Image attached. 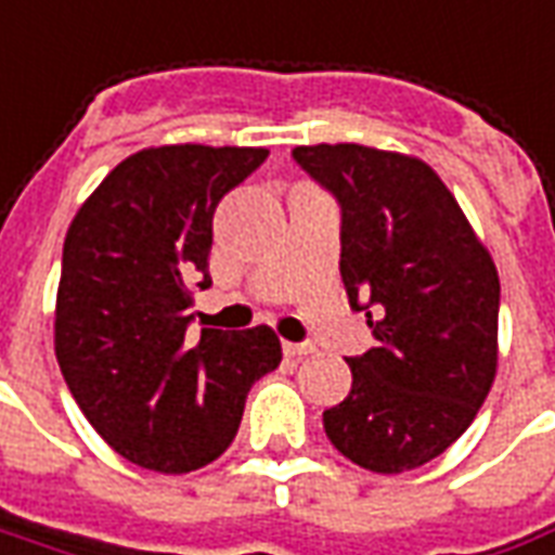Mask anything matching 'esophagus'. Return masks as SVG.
I'll return each mask as SVG.
<instances>
[{
	"mask_svg": "<svg viewBox=\"0 0 555 555\" xmlns=\"http://www.w3.org/2000/svg\"><path fill=\"white\" fill-rule=\"evenodd\" d=\"M283 351H286L289 358H305V354H313L317 346H313V343H283Z\"/></svg>",
	"mask_w": 555,
	"mask_h": 555,
	"instance_id": "obj_1",
	"label": "esophagus"
}]
</instances>
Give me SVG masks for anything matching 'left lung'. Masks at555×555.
I'll list each match as a JSON object with an SVG mask.
<instances>
[{
  "mask_svg": "<svg viewBox=\"0 0 555 555\" xmlns=\"http://www.w3.org/2000/svg\"><path fill=\"white\" fill-rule=\"evenodd\" d=\"M293 159L337 197L339 274L375 349L346 358L351 393L327 408L331 443L372 473L423 467L479 414L496 375L500 278L423 159L313 144Z\"/></svg>",
  "mask_w": 555,
  "mask_h": 555,
  "instance_id": "left-lung-1",
  "label": "left lung"
}]
</instances>
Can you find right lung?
I'll return each mask as SVG.
<instances>
[{
	"label": "right lung",
	"instance_id": "obj_1",
	"mask_svg": "<svg viewBox=\"0 0 555 555\" xmlns=\"http://www.w3.org/2000/svg\"><path fill=\"white\" fill-rule=\"evenodd\" d=\"M266 147L165 144L117 165L70 221L55 358L96 435L144 470L189 473L233 443L250 384L281 363L269 325L189 334L212 216Z\"/></svg>",
	"mask_w": 555,
	"mask_h": 555
}]
</instances>
